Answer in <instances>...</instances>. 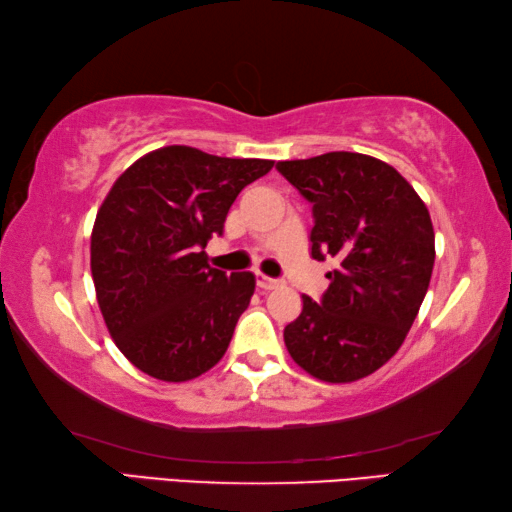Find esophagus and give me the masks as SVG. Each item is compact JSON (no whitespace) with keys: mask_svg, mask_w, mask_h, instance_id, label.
Masks as SVG:
<instances>
[{"mask_svg":"<svg viewBox=\"0 0 512 512\" xmlns=\"http://www.w3.org/2000/svg\"><path fill=\"white\" fill-rule=\"evenodd\" d=\"M257 287L262 291H273L277 287H282V280H275V277H266L262 273H257Z\"/></svg>","mask_w":512,"mask_h":512,"instance_id":"1","label":"esophagus"}]
</instances>
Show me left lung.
<instances>
[{
    "instance_id": "obj_1",
    "label": "left lung",
    "mask_w": 512,
    "mask_h": 512,
    "mask_svg": "<svg viewBox=\"0 0 512 512\" xmlns=\"http://www.w3.org/2000/svg\"><path fill=\"white\" fill-rule=\"evenodd\" d=\"M311 203V257H332L318 302L302 296L284 343L302 370L329 384L368 377L393 357L427 296L433 225L427 205L391 164L332 151L277 162Z\"/></svg>"
}]
</instances>
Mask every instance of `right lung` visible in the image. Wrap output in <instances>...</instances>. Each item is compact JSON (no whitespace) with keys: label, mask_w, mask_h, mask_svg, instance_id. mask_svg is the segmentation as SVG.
<instances>
[{"label":"right lung","mask_w":512,"mask_h":512,"mask_svg":"<svg viewBox=\"0 0 512 512\" xmlns=\"http://www.w3.org/2000/svg\"><path fill=\"white\" fill-rule=\"evenodd\" d=\"M273 160L164 146L133 162L101 203L90 266L121 354L146 375L189 381L221 361L255 291L253 273L207 264L205 246L241 189Z\"/></svg>","instance_id":"add662e5"}]
</instances>
